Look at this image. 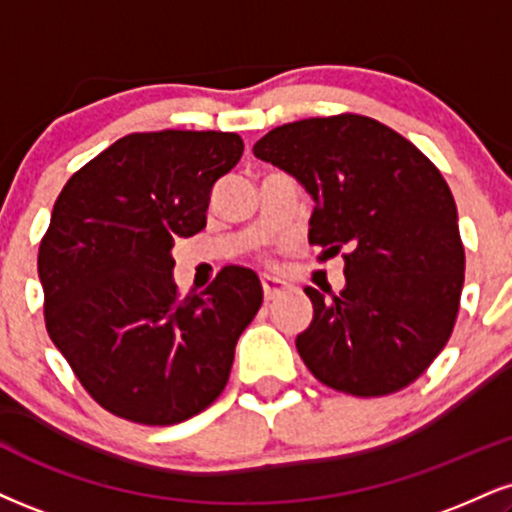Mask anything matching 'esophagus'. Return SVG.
<instances>
[{
	"label": "esophagus",
	"instance_id": "34e87169",
	"mask_svg": "<svg viewBox=\"0 0 512 512\" xmlns=\"http://www.w3.org/2000/svg\"><path fill=\"white\" fill-rule=\"evenodd\" d=\"M286 286H288V283L283 281V279H279V276H269V274H264V276H262L264 300H274L276 295H279Z\"/></svg>",
	"mask_w": 512,
	"mask_h": 512
}]
</instances>
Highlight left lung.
Segmentation results:
<instances>
[{
  "label": "left lung",
  "mask_w": 512,
  "mask_h": 512,
  "mask_svg": "<svg viewBox=\"0 0 512 512\" xmlns=\"http://www.w3.org/2000/svg\"><path fill=\"white\" fill-rule=\"evenodd\" d=\"M252 155L315 200L310 243L346 248V286H307L315 315L295 348L315 377L350 396L412 384L451 338L465 281L458 209L441 171L369 116L274 128Z\"/></svg>",
  "instance_id": "8db88e82"
}]
</instances>
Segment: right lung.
Instances as JSON below:
<instances>
[{
    "label": "right lung",
    "instance_id": "obj_1",
    "mask_svg": "<svg viewBox=\"0 0 512 512\" xmlns=\"http://www.w3.org/2000/svg\"><path fill=\"white\" fill-rule=\"evenodd\" d=\"M243 155L236 133H131L90 159L54 202L40 243L49 338L104 410L178 424L212 405L262 305L248 267L178 298L176 238L207 226L214 183Z\"/></svg>",
    "mask_w": 512,
    "mask_h": 512
}]
</instances>
